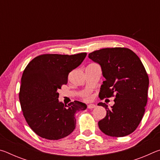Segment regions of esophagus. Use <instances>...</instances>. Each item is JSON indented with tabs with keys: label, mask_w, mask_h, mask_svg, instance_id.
Segmentation results:
<instances>
[{
	"label": "esophagus",
	"mask_w": 160,
	"mask_h": 160,
	"mask_svg": "<svg viewBox=\"0 0 160 160\" xmlns=\"http://www.w3.org/2000/svg\"><path fill=\"white\" fill-rule=\"evenodd\" d=\"M96 106H95V104H88V109H94V107H95Z\"/></svg>",
	"instance_id": "34e87169"
}]
</instances>
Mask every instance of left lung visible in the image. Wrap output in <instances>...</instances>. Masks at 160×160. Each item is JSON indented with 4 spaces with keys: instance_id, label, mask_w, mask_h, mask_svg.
<instances>
[{
    "instance_id": "1",
    "label": "left lung",
    "mask_w": 160,
    "mask_h": 160,
    "mask_svg": "<svg viewBox=\"0 0 160 160\" xmlns=\"http://www.w3.org/2000/svg\"><path fill=\"white\" fill-rule=\"evenodd\" d=\"M89 58L101 67L105 80L100 88L99 98L116 94L114 104L98 122L99 129L109 136L123 137L137 128L148 102L149 78L141 61L126 48H106L89 53Z\"/></svg>"
}]
</instances>
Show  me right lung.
<instances>
[{"instance_id":"add662e5","label":"right lung","mask_w":160,"mask_h":160,"mask_svg":"<svg viewBox=\"0 0 160 160\" xmlns=\"http://www.w3.org/2000/svg\"><path fill=\"white\" fill-rule=\"evenodd\" d=\"M86 56V53L44 54L34 58L25 68L19 97L26 121L39 136L58 140L75 130V113L88 106L79 101L65 105L58 100V90L66 85L69 72L79 66Z\"/></svg>"}]
</instances>
